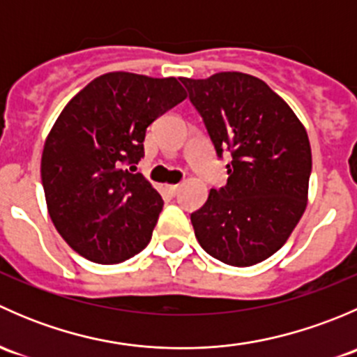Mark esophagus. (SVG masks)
<instances>
[{
	"label": "esophagus",
	"instance_id": "34e87169",
	"mask_svg": "<svg viewBox=\"0 0 357 357\" xmlns=\"http://www.w3.org/2000/svg\"><path fill=\"white\" fill-rule=\"evenodd\" d=\"M179 190V185H167V192L171 193V195H176Z\"/></svg>",
	"mask_w": 357,
	"mask_h": 357
}]
</instances>
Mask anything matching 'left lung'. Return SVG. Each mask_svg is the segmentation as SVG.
Segmentation results:
<instances>
[{
  "mask_svg": "<svg viewBox=\"0 0 357 357\" xmlns=\"http://www.w3.org/2000/svg\"><path fill=\"white\" fill-rule=\"evenodd\" d=\"M218 157L231 152L228 183L192 214L207 254L247 268L283 247L307 205L311 145L289 103L243 72L181 77Z\"/></svg>",
  "mask_w": 357,
  "mask_h": 357,
  "instance_id": "8db88e82",
  "label": "left lung"
}]
</instances>
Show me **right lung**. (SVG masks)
<instances>
[{
	"instance_id": "add662e5",
	"label": "right lung",
	"mask_w": 357,
	"mask_h": 357,
	"mask_svg": "<svg viewBox=\"0 0 357 357\" xmlns=\"http://www.w3.org/2000/svg\"><path fill=\"white\" fill-rule=\"evenodd\" d=\"M185 98L176 77L109 72L67 103L45 142L41 179L50 218L72 250L119 264L149 245L164 202L124 164L142 160L146 128Z\"/></svg>"
}]
</instances>
